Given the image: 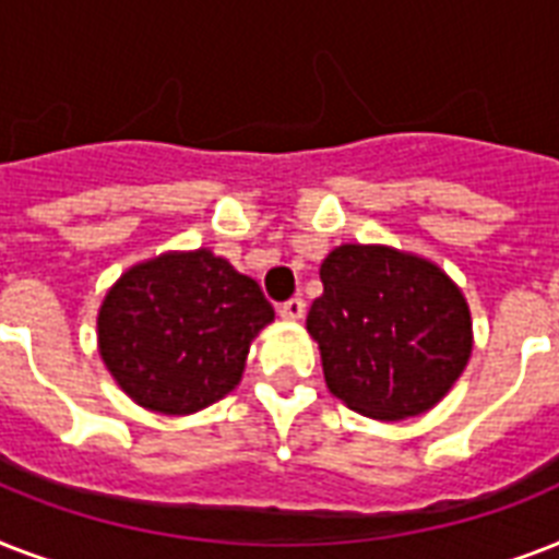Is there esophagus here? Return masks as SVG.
<instances>
[{"mask_svg":"<svg viewBox=\"0 0 559 559\" xmlns=\"http://www.w3.org/2000/svg\"><path fill=\"white\" fill-rule=\"evenodd\" d=\"M281 319H287V322H298L301 316H305V301L301 298H289L284 305L278 307Z\"/></svg>","mask_w":559,"mask_h":559,"instance_id":"34e87169","label":"esophagus"}]
</instances>
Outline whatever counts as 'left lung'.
Instances as JSON below:
<instances>
[{
	"label": "left lung",
	"mask_w": 559,
	"mask_h": 559,
	"mask_svg": "<svg viewBox=\"0 0 559 559\" xmlns=\"http://www.w3.org/2000/svg\"><path fill=\"white\" fill-rule=\"evenodd\" d=\"M319 275L307 333L333 397L382 424L438 406L473 354L459 284L424 254L382 243L336 246Z\"/></svg>",
	"instance_id": "left-lung-1"
}]
</instances>
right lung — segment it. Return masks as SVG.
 Segmentation results:
<instances>
[{"label": "right lung", "instance_id": "1", "mask_svg": "<svg viewBox=\"0 0 559 559\" xmlns=\"http://www.w3.org/2000/svg\"><path fill=\"white\" fill-rule=\"evenodd\" d=\"M275 310L249 275L211 249L133 263L98 307V354L127 397L193 415L240 385L254 336Z\"/></svg>", "mask_w": 559, "mask_h": 559}]
</instances>
